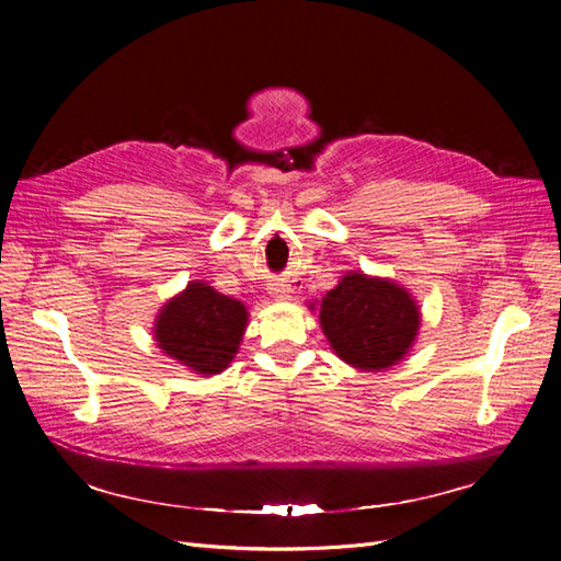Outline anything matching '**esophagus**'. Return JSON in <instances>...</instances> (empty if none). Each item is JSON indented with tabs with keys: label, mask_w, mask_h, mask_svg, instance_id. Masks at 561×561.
Wrapping results in <instances>:
<instances>
[{
	"label": "esophagus",
	"mask_w": 561,
	"mask_h": 561,
	"mask_svg": "<svg viewBox=\"0 0 561 561\" xmlns=\"http://www.w3.org/2000/svg\"><path fill=\"white\" fill-rule=\"evenodd\" d=\"M271 295H274L278 301H285V299H290V287H287V285H274V287H271Z\"/></svg>",
	"instance_id": "34e87169"
}]
</instances>
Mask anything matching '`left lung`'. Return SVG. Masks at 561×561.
I'll use <instances>...</instances> for the list:
<instances>
[{
	"instance_id": "8db88e82",
	"label": "left lung",
	"mask_w": 561,
	"mask_h": 561,
	"mask_svg": "<svg viewBox=\"0 0 561 561\" xmlns=\"http://www.w3.org/2000/svg\"><path fill=\"white\" fill-rule=\"evenodd\" d=\"M318 320L339 360L363 371H383L412 351L421 309L400 283L348 271L320 299Z\"/></svg>"
}]
</instances>
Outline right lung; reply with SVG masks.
<instances>
[{
    "mask_svg": "<svg viewBox=\"0 0 561 561\" xmlns=\"http://www.w3.org/2000/svg\"><path fill=\"white\" fill-rule=\"evenodd\" d=\"M248 318L243 301L217 293L206 280H190L159 309L154 342L194 375L215 377L239 353Z\"/></svg>",
    "mask_w": 561,
    "mask_h": 561,
    "instance_id": "obj_1",
    "label": "right lung"
}]
</instances>
